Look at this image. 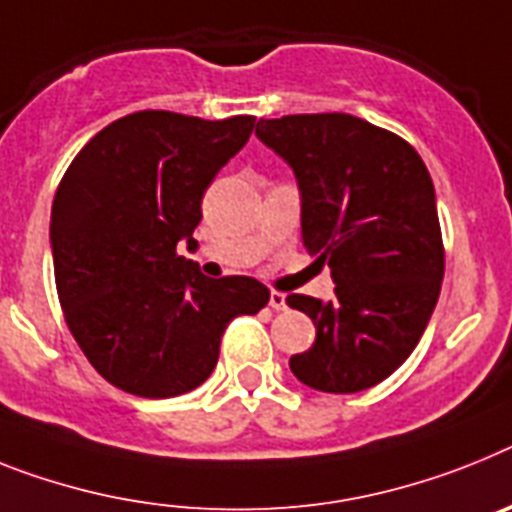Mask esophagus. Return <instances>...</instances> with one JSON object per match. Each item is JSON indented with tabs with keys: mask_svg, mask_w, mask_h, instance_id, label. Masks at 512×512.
<instances>
[{
	"mask_svg": "<svg viewBox=\"0 0 512 512\" xmlns=\"http://www.w3.org/2000/svg\"><path fill=\"white\" fill-rule=\"evenodd\" d=\"M268 304L273 309H286V294H281V291H270Z\"/></svg>",
	"mask_w": 512,
	"mask_h": 512,
	"instance_id": "34e87169",
	"label": "esophagus"
}]
</instances>
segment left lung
Here are the masks:
<instances>
[{
	"label": "left lung",
	"mask_w": 512,
	"mask_h": 512,
	"mask_svg": "<svg viewBox=\"0 0 512 512\" xmlns=\"http://www.w3.org/2000/svg\"><path fill=\"white\" fill-rule=\"evenodd\" d=\"M255 135L294 171L302 242L336 283L330 302L286 296L317 333L291 372L322 393L372 388L409 359L440 296L432 176L406 140L351 114L260 119Z\"/></svg>",
	"instance_id": "1"
}]
</instances>
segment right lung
Segmentation results:
<instances>
[{
	"instance_id": "add662e5",
	"label": "right lung",
	"mask_w": 512,
	"mask_h": 512,
	"mask_svg": "<svg viewBox=\"0 0 512 512\" xmlns=\"http://www.w3.org/2000/svg\"><path fill=\"white\" fill-rule=\"evenodd\" d=\"M252 127L255 117L137 111L103 127L59 184L49 226L59 304L88 362L124 393L195 390L226 325L268 304L255 278H208L176 255L179 242L197 247L205 190Z\"/></svg>"
}]
</instances>
